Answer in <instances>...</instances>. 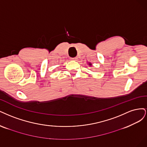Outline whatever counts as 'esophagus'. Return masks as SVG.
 Listing matches in <instances>:
<instances>
[{
	"label": "esophagus",
	"instance_id": "1",
	"mask_svg": "<svg viewBox=\"0 0 147 147\" xmlns=\"http://www.w3.org/2000/svg\"><path fill=\"white\" fill-rule=\"evenodd\" d=\"M70 59L71 60H73V61H77V60H78V57H76L71 58Z\"/></svg>",
	"mask_w": 147,
	"mask_h": 147
}]
</instances>
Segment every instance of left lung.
Listing matches in <instances>:
<instances>
[{
    "label": "left lung",
    "mask_w": 147,
    "mask_h": 147,
    "mask_svg": "<svg viewBox=\"0 0 147 147\" xmlns=\"http://www.w3.org/2000/svg\"><path fill=\"white\" fill-rule=\"evenodd\" d=\"M88 65L90 66V67H92V63H90V62H88Z\"/></svg>",
    "instance_id": "left-lung-1"
}]
</instances>
